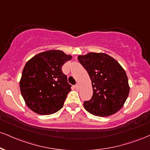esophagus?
I'll return each instance as SVG.
<instances>
[{"instance_id":"esophagus-1","label":"esophagus","mask_w":150,"mask_h":150,"mask_svg":"<svg viewBox=\"0 0 150 150\" xmlns=\"http://www.w3.org/2000/svg\"><path fill=\"white\" fill-rule=\"evenodd\" d=\"M75 89H80V85H79V84H75Z\"/></svg>"}]
</instances>
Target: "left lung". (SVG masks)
Wrapping results in <instances>:
<instances>
[{"mask_svg": "<svg viewBox=\"0 0 150 150\" xmlns=\"http://www.w3.org/2000/svg\"><path fill=\"white\" fill-rule=\"evenodd\" d=\"M91 80L93 96L84 102L86 111L96 116L114 115L123 107L130 87L125 70L114 58L105 53L90 52L78 56Z\"/></svg>", "mask_w": 150, "mask_h": 150, "instance_id": "8db88e82", "label": "left lung"}]
</instances>
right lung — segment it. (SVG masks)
<instances>
[{
	"instance_id": "obj_1",
	"label": "right lung",
	"mask_w": 150,
	"mask_h": 150,
	"mask_svg": "<svg viewBox=\"0 0 150 150\" xmlns=\"http://www.w3.org/2000/svg\"><path fill=\"white\" fill-rule=\"evenodd\" d=\"M71 59V55L61 50H48L27 61L19 86L23 100L32 111L48 115L64 106L71 85L61 68Z\"/></svg>"
}]
</instances>
